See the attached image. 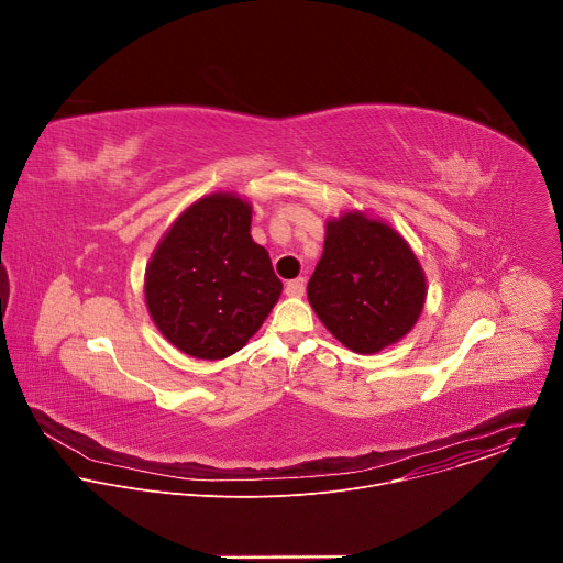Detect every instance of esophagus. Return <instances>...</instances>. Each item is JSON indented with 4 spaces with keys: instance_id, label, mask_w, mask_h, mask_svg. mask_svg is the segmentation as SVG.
Segmentation results:
<instances>
[{
    "instance_id": "esophagus-1",
    "label": "esophagus",
    "mask_w": 563,
    "mask_h": 563,
    "mask_svg": "<svg viewBox=\"0 0 563 563\" xmlns=\"http://www.w3.org/2000/svg\"><path fill=\"white\" fill-rule=\"evenodd\" d=\"M285 294L291 298H300L305 294V280L302 278H294L285 285Z\"/></svg>"
}]
</instances>
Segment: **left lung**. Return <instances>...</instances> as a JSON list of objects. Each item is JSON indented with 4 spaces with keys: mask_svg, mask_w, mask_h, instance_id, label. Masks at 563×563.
Masks as SVG:
<instances>
[{
    "mask_svg": "<svg viewBox=\"0 0 563 563\" xmlns=\"http://www.w3.org/2000/svg\"><path fill=\"white\" fill-rule=\"evenodd\" d=\"M426 296V272L389 222L358 209L328 218L307 298L339 343L356 354L398 343L417 325Z\"/></svg>",
    "mask_w": 563,
    "mask_h": 563,
    "instance_id": "8db88e82",
    "label": "left lung"
}]
</instances>
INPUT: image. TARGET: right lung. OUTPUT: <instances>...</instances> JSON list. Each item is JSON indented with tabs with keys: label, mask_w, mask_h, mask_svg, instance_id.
<instances>
[{
	"label": "right lung",
	"mask_w": 563,
	"mask_h": 563,
	"mask_svg": "<svg viewBox=\"0 0 563 563\" xmlns=\"http://www.w3.org/2000/svg\"><path fill=\"white\" fill-rule=\"evenodd\" d=\"M252 202L213 191L159 238L144 272L148 316L174 347L220 361L243 350L280 298L283 283L252 238Z\"/></svg>",
	"instance_id": "1"
}]
</instances>
